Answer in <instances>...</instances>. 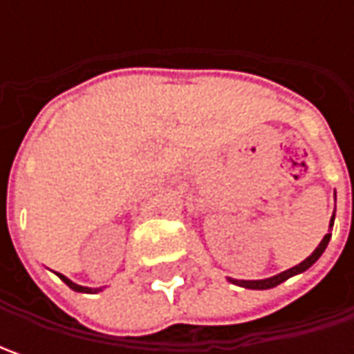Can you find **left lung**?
<instances>
[{"label": "left lung", "instance_id": "left-lung-1", "mask_svg": "<svg viewBox=\"0 0 354 354\" xmlns=\"http://www.w3.org/2000/svg\"><path fill=\"white\" fill-rule=\"evenodd\" d=\"M337 201V197H335ZM335 223V212L331 214V221H329V228H333ZM329 240H331V232H327L323 240L319 242V246L315 248V250L311 252V256H307L304 262H299L297 266H293L290 270H286V272H279L276 276H272V278H264V279H234V278H228L230 283H234V286H240V288H246V290H270V288H276L279 286L281 281H286V279L293 278V276H297V274H304L306 270H309L311 266L315 264L317 260L321 258V254L325 252L327 248V244H329Z\"/></svg>", "mask_w": 354, "mask_h": 354}]
</instances>
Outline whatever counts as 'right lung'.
I'll list each match as a JSON object with an SVG mask.
<instances>
[{
	"label": "right lung",
	"instance_id": "1",
	"mask_svg": "<svg viewBox=\"0 0 354 354\" xmlns=\"http://www.w3.org/2000/svg\"><path fill=\"white\" fill-rule=\"evenodd\" d=\"M57 276H59V278H61L62 281H64V283H66V286H68V288L73 290V292H80V293H98V292H102L104 288H106V286H104V288H86V286H78V283H75L73 279H68V278H66V276H62V274H57Z\"/></svg>",
	"mask_w": 354,
	"mask_h": 354
}]
</instances>
